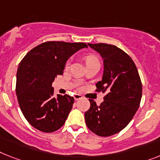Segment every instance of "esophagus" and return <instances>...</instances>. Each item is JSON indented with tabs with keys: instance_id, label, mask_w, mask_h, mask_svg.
Listing matches in <instances>:
<instances>
[{
	"instance_id": "1",
	"label": "esophagus",
	"mask_w": 160,
	"mask_h": 160,
	"mask_svg": "<svg viewBox=\"0 0 160 160\" xmlns=\"http://www.w3.org/2000/svg\"><path fill=\"white\" fill-rule=\"evenodd\" d=\"M73 97H74L75 101H78V100L82 99V96H81V95H79V94H75L74 96H73Z\"/></svg>"
}]
</instances>
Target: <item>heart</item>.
I'll return each mask as SVG.
<instances>
[{
    "mask_svg": "<svg viewBox=\"0 0 160 160\" xmlns=\"http://www.w3.org/2000/svg\"><path fill=\"white\" fill-rule=\"evenodd\" d=\"M86 60V64H87V66L91 65V64H100V61H99L98 58L96 57V55H88L85 57ZM68 62L67 63V65H68Z\"/></svg>",
    "mask_w": 160,
    "mask_h": 160,
    "instance_id": "b5f03b06",
    "label": "heart"
}]
</instances>
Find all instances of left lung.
Returning <instances> with one entry per match:
<instances>
[{
	"label": "left lung",
	"mask_w": 160,
	"mask_h": 160,
	"mask_svg": "<svg viewBox=\"0 0 160 160\" xmlns=\"http://www.w3.org/2000/svg\"><path fill=\"white\" fill-rule=\"evenodd\" d=\"M88 46L104 59L102 80L96 84V92L106 95L100 105L89 99L86 124L97 136L109 137L122 131L135 115L142 100V81L136 64L122 50L106 43Z\"/></svg>",
	"instance_id": "8db88e82"
}]
</instances>
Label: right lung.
I'll return each mask as SVG.
<instances>
[{
  "mask_svg": "<svg viewBox=\"0 0 160 160\" xmlns=\"http://www.w3.org/2000/svg\"><path fill=\"white\" fill-rule=\"evenodd\" d=\"M83 42H46L38 45L21 60L17 71L16 95L22 113L36 129L53 132L64 124L74 98L54 96L52 82L64 72L66 61Z\"/></svg>",
  "mask_w": 160,
  "mask_h": 160,
  "instance_id": "add662e5",
  "label": "right lung"
}]
</instances>
